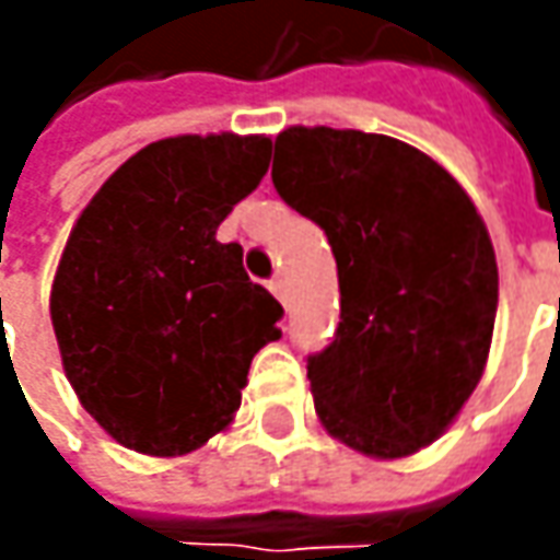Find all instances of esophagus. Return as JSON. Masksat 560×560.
<instances>
[{
	"label": "esophagus",
	"mask_w": 560,
	"mask_h": 560,
	"mask_svg": "<svg viewBox=\"0 0 560 560\" xmlns=\"http://www.w3.org/2000/svg\"><path fill=\"white\" fill-rule=\"evenodd\" d=\"M270 292H273V295H277V299H280L283 305H287V280H283L280 273H277V277L270 280Z\"/></svg>",
	"instance_id": "34e87169"
}]
</instances>
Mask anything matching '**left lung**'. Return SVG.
I'll return each mask as SVG.
<instances>
[{
	"instance_id": "8db88e82",
	"label": "left lung",
	"mask_w": 560,
	"mask_h": 560,
	"mask_svg": "<svg viewBox=\"0 0 560 560\" xmlns=\"http://www.w3.org/2000/svg\"><path fill=\"white\" fill-rule=\"evenodd\" d=\"M280 199L327 233L339 327L308 355L330 436L401 458L445 433L483 376L499 268L458 180L408 142L290 127L273 142Z\"/></svg>"
}]
</instances>
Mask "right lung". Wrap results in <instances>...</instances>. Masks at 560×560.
<instances>
[{"instance_id": "obj_1", "label": "right lung", "mask_w": 560, "mask_h": 560, "mask_svg": "<svg viewBox=\"0 0 560 560\" xmlns=\"http://www.w3.org/2000/svg\"><path fill=\"white\" fill-rule=\"evenodd\" d=\"M268 137H171L102 184L68 236L52 327L80 405L120 445L186 455L233 420L280 302L218 226L268 174Z\"/></svg>"}]
</instances>
